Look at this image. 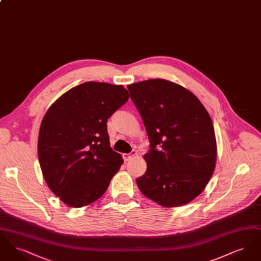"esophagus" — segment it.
Masks as SVG:
<instances>
[{
  "instance_id": "34e87169",
  "label": "esophagus",
  "mask_w": 261,
  "mask_h": 261,
  "mask_svg": "<svg viewBox=\"0 0 261 261\" xmlns=\"http://www.w3.org/2000/svg\"><path fill=\"white\" fill-rule=\"evenodd\" d=\"M136 153V150H132L130 153H124V154H123V160H124L125 162H128L131 158L135 156Z\"/></svg>"
}]
</instances>
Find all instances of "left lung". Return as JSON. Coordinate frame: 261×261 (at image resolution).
<instances>
[{
  "mask_svg": "<svg viewBox=\"0 0 261 261\" xmlns=\"http://www.w3.org/2000/svg\"><path fill=\"white\" fill-rule=\"evenodd\" d=\"M127 87L150 145L137 186L164 207L184 205L201 194L215 168L211 116L192 92L173 82L149 79Z\"/></svg>",
  "mask_w": 261,
  "mask_h": 261,
  "instance_id": "obj_1",
  "label": "left lung"
}]
</instances>
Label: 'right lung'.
<instances>
[{
    "label": "right lung",
    "instance_id": "1",
    "mask_svg": "<svg viewBox=\"0 0 261 261\" xmlns=\"http://www.w3.org/2000/svg\"><path fill=\"white\" fill-rule=\"evenodd\" d=\"M128 99L122 85L90 81L64 93L46 112L39 163L50 191L65 204L96 201L118 172L123 161L111 148L107 122Z\"/></svg>",
    "mask_w": 261,
    "mask_h": 261
}]
</instances>
